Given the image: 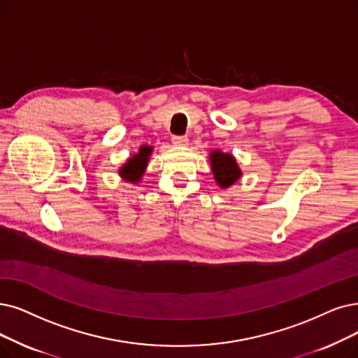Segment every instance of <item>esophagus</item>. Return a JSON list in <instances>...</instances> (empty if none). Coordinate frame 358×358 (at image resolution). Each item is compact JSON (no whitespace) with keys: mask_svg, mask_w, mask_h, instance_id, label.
Wrapping results in <instances>:
<instances>
[{"mask_svg":"<svg viewBox=\"0 0 358 358\" xmlns=\"http://www.w3.org/2000/svg\"><path fill=\"white\" fill-rule=\"evenodd\" d=\"M171 141H173V144H176V145H187L188 144V136L175 135L173 138H171Z\"/></svg>","mask_w":358,"mask_h":358,"instance_id":"esophagus-1","label":"esophagus"}]
</instances>
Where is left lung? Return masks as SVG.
<instances>
[{
  "label": "left lung",
  "mask_w": 358,
  "mask_h": 358,
  "mask_svg": "<svg viewBox=\"0 0 358 358\" xmlns=\"http://www.w3.org/2000/svg\"><path fill=\"white\" fill-rule=\"evenodd\" d=\"M210 162L214 179L219 183V187H231L241 178V170L231 154L214 151L210 154Z\"/></svg>",
  "instance_id": "1"
}]
</instances>
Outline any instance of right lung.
<instances>
[{
  "label": "right lung",
  "mask_w": 358,
  "mask_h": 358,
  "mask_svg": "<svg viewBox=\"0 0 358 358\" xmlns=\"http://www.w3.org/2000/svg\"><path fill=\"white\" fill-rule=\"evenodd\" d=\"M151 155V147H141L139 152L134 155L132 159L127 160V163L120 169V175L129 182H138V179L144 173L147 167L148 159Z\"/></svg>",
  "instance_id": "obj_1"
}]
</instances>
